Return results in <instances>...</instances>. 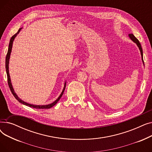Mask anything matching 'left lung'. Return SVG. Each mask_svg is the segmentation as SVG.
Masks as SVG:
<instances>
[{"label":"left lung","instance_id":"8db88e82","mask_svg":"<svg viewBox=\"0 0 152 152\" xmlns=\"http://www.w3.org/2000/svg\"><path fill=\"white\" fill-rule=\"evenodd\" d=\"M129 37L131 39L132 41H134L135 43H136L137 45V46L139 47V50H140V51L141 56H142V61H143V51H142V47H141L140 43L139 41V40H138L136 37H135L134 36V34H129Z\"/></svg>","mask_w":152,"mask_h":152}]
</instances>
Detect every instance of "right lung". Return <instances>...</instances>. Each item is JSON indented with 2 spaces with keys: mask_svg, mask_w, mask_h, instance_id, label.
<instances>
[{
  "mask_svg": "<svg viewBox=\"0 0 152 152\" xmlns=\"http://www.w3.org/2000/svg\"><path fill=\"white\" fill-rule=\"evenodd\" d=\"M21 29V28H20L18 31L17 32V33H16L15 34H14L10 39V43H9V49H8V52H7V55H6V59H5V68H6V72H7V81H8V84H9V88L12 93V94L13 95V96L15 97V98L17 99L19 102H20L21 103H22V104L23 105H25L28 107H32L33 108H37V109H49V108H50L51 107H52L53 106H54L56 103H57L59 100L60 99V98L61 97L62 95L63 94V92H64V91H65V87H66V83L65 84V86H64V88H63V90L61 92V94H60V95L59 96V97L54 102H53L52 103H51V104H49V105H31V104H29V103H26V102H25L24 101L21 100L18 96L16 94V93L15 92L14 90H13V88L12 87V83H11V81H10V75H9V59H10V53H11V51H12V44H13V40L15 39V37L17 36V35L19 33V32L20 31V30Z\"/></svg>",
  "mask_w": 152,
  "mask_h": 152,
  "instance_id": "1",
  "label": "right lung"
}]
</instances>
